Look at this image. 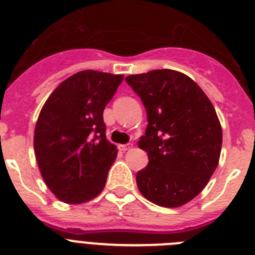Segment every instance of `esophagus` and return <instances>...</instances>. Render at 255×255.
I'll return each mask as SVG.
<instances>
[{
	"mask_svg": "<svg viewBox=\"0 0 255 255\" xmlns=\"http://www.w3.org/2000/svg\"><path fill=\"white\" fill-rule=\"evenodd\" d=\"M119 148H120V150H123V151H128V150H130V149L132 148V144L131 143L124 144V145H120Z\"/></svg>",
	"mask_w": 255,
	"mask_h": 255,
	"instance_id": "1",
	"label": "esophagus"
}]
</instances>
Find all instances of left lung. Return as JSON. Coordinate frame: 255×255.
Listing matches in <instances>:
<instances>
[{
    "instance_id": "1",
    "label": "left lung",
    "mask_w": 255,
    "mask_h": 255,
    "mask_svg": "<svg viewBox=\"0 0 255 255\" xmlns=\"http://www.w3.org/2000/svg\"><path fill=\"white\" fill-rule=\"evenodd\" d=\"M148 116L137 145L149 163L136 173L140 193L155 205L179 207L209 183L219 164L223 130L216 111L195 81L156 69L126 77Z\"/></svg>"
}]
</instances>
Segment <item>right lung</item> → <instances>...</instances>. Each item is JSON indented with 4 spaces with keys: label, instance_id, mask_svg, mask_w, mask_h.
Wrapping results in <instances>:
<instances>
[{
    "label": "right lung",
    "instance_id": "1",
    "mask_svg": "<svg viewBox=\"0 0 255 255\" xmlns=\"http://www.w3.org/2000/svg\"><path fill=\"white\" fill-rule=\"evenodd\" d=\"M123 79V74L78 72L55 88L39 114L37 165L49 190L65 204H83L104 190L118 154L106 139L104 110Z\"/></svg>",
    "mask_w": 255,
    "mask_h": 255
}]
</instances>
